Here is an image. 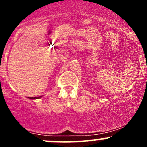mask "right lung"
I'll list each match as a JSON object with an SVG mask.
<instances>
[{"mask_svg": "<svg viewBox=\"0 0 147 147\" xmlns=\"http://www.w3.org/2000/svg\"><path fill=\"white\" fill-rule=\"evenodd\" d=\"M40 97H41V96H40V97H29V98L33 99H38L40 98Z\"/></svg>", "mask_w": 147, "mask_h": 147, "instance_id": "1", "label": "right lung"}]
</instances>
